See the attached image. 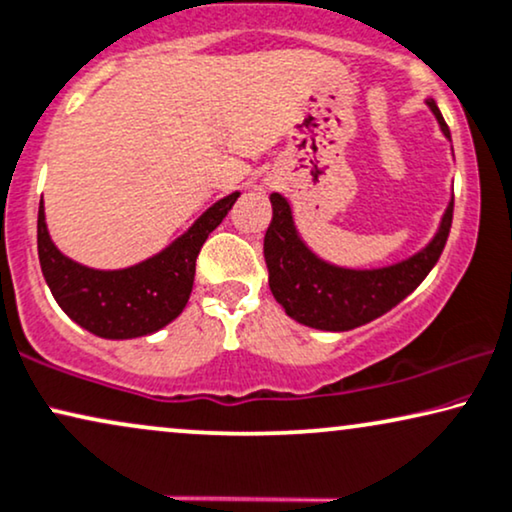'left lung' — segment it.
<instances>
[{"label":"left lung","mask_w":512,"mask_h":512,"mask_svg":"<svg viewBox=\"0 0 512 512\" xmlns=\"http://www.w3.org/2000/svg\"><path fill=\"white\" fill-rule=\"evenodd\" d=\"M430 111L451 139L437 103L428 99ZM274 217L264 236V260L269 267V288L290 319L321 331H352L378 319L411 295L435 267L449 238L454 219V198L446 208L439 231L428 248L409 260L383 269H342L319 260L297 236L288 200L271 193Z\"/></svg>","instance_id":"obj_1"}]
</instances>
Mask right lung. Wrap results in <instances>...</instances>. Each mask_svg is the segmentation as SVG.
Returning <instances> with one entry per match:
<instances>
[{
  "label": "right lung",
  "instance_id": "right-lung-1",
  "mask_svg": "<svg viewBox=\"0 0 512 512\" xmlns=\"http://www.w3.org/2000/svg\"><path fill=\"white\" fill-rule=\"evenodd\" d=\"M241 193L217 200L170 248L129 269L99 271L68 260L51 243L44 205L37 212V252L58 307L89 333L108 340L155 333L184 312L203 243L222 224Z\"/></svg>",
  "mask_w": 512,
  "mask_h": 512
}]
</instances>
